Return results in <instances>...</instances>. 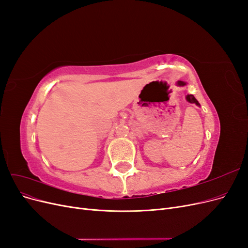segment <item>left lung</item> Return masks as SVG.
<instances>
[{
  "instance_id": "1",
  "label": "left lung",
  "mask_w": 248,
  "mask_h": 248,
  "mask_svg": "<svg viewBox=\"0 0 248 248\" xmlns=\"http://www.w3.org/2000/svg\"><path fill=\"white\" fill-rule=\"evenodd\" d=\"M186 85V82L185 81H182V80H178V82H177V86H180V87H183V86H185ZM186 100L188 101L189 103H196L198 107H200V103H199V101L194 98V96L193 95H191V94H188V95H186Z\"/></svg>"
}]
</instances>
